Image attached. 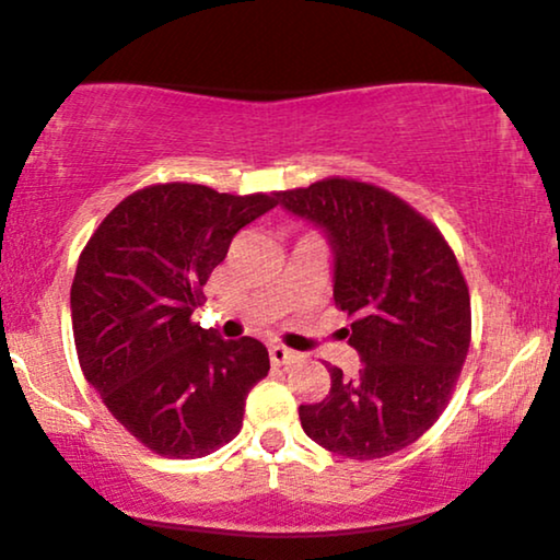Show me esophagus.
Masks as SVG:
<instances>
[{
    "label": "esophagus",
    "mask_w": 560,
    "mask_h": 560,
    "mask_svg": "<svg viewBox=\"0 0 560 560\" xmlns=\"http://www.w3.org/2000/svg\"><path fill=\"white\" fill-rule=\"evenodd\" d=\"M269 358H271L273 365H294V362L302 360V355H299V352L283 348V345H271Z\"/></svg>",
    "instance_id": "34e87169"
}]
</instances>
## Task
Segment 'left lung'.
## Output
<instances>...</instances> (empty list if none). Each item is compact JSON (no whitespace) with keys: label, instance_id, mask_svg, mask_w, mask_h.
Here are the masks:
<instances>
[{"label":"left lung","instance_id":"left-lung-1","mask_svg":"<svg viewBox=\"0 0 560 560\" xmlns=\"http://www.w3.org/2000/svg\"><path fill=\"white\" fill-rule=\"evenodd\" d=\"M335 250V304L352 317L362 368L314 406L306 436L348 459H381L427 434L444 411L471 340L469 289L439 228L383 187L329 177L277 192Z\"/></svg>","mask_w":560,"mask_h":560}]
</instances>
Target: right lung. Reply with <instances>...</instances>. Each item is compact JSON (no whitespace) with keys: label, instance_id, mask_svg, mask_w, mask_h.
<instances>
[{"label":"right lung","instance_id":"right-lung-1","mask_svg":"<svg viewBox=\"0 0 560 560\" xmlns=\"http://www.w3.org/2000/svg\"><path fill=\"white\" fill-rule=\"evenodd\" d=\"M277 208L273 195L167 183L129 195L85 243L70 287L81 370L114 419L172 459H198L243 427L269 375L254 337L223 340L192 312L233 235Z\"/></svg>","mask_w":560,"mask_h":560}]
</instances>
